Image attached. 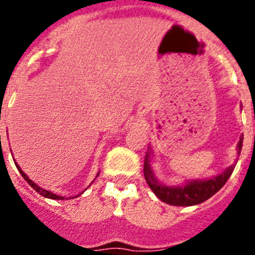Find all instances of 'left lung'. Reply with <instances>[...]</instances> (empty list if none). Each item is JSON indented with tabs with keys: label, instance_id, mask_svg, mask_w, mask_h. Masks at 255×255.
I'll return each mask as SVG.
<instances>
[{
	"label": "left lung",
	"instance_id": "1",
	"mask_svg": "<svg viewBox=\"0 0 255 255\" xmlns=\"http://www.w3.org/2000/svg\"><path fill=\"white\" fill-rule=\"evenodd\" d=\"M243 139H244V135L240 136V140L238 143V148H236L238 155H240V152H242ZM152 154V148L148 147L145 158H144V177H145V181L153 190V193L162 202L171 204V206L189 207L203 203L204 200L209 199L212 195H215L226 184L236 166V163L231 164L224 172H221L220 175L212 177V179L191 180L182 186H166L162 182H159L153 173L152 167H150Z\"/></svg>",
	"mask_w": 255,
	"mask_h": 255
}]
</instances>
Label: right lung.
I'll return each instance as SVG.
<instances>
[{
  "label": "right lung",
  "mask_w": 255,
  "mask_h": 255,
  "mask_svg": "<svg viewBox=\"0 0 255 255\" xmlns=\"http://www.w3.org/2000/svg\"><path fill=\"white\" fill-rule=\"evenodd\" d=\"M0 138H1V136H0ZM15 164H16L17 170H19V171H20V173H21V176L26 180V182H28L29 185H30L31 188L34 189V190L37 191V193H39L40 195H43L44 198H49V199H57V200L64 199V197H61V195H56V194H53V193H51V191H49V190H46V189H42V188H40V186H38L37 184H35V182H33V181H31L30 179H29L28 176H26L25 172H24V171H21V168L19 167V164H17L16 162H15ZM97 176H98V175H97ZM79 195H80V194H79ZM79 195H76V197H79Z\"/></svg>",
  "instance_id": "obj_1"
}]
</instances>
